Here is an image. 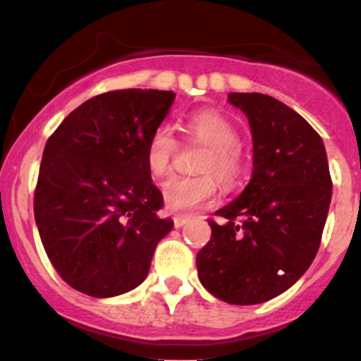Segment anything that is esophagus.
Wrapping results in <instances>:
<instances>
[{
  "instance_id": "1",
  "label": "esophagus",
  "mask_w": 361,
  "mask_h": 361,
  "mask_svg": "<svg viewBox=\"0 0 361 361\" xmlns=\"http://www.w3.org/2000/svg\"><path fill=\"white\" fill-rule=\"evenodd\" d=\"M186 221H188V217H186V215H176V217L173 219V222H175V227L185 226Z\"/></svg>"
}]
</instances>
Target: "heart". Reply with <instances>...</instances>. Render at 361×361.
I'll return each instance as SVG.
<instances>
[{
	"label": "heart",
	"mask_w": 361,
	"mask_h": 361,
	"mask_svg": "<svg viewBox=\"0 0 361 361\" xmlns=\"http://www.w3.org/2000/svg\"><path fill=\"white\" fill-rule=\"evenodd\" d=\"M186 137L207 146L197 171L198 176H171L163 185L164 204L173 212H186L209 202L222 186H233L243 175L244 163L239 147V132L233 120L217 110H198L185 118ZM178 151V140L166 126L156 127L146 142V164L154 178L171 169Z\"/></svg>",
	"instance_id": "heart-1"
}]
</instances>
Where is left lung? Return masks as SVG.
<instances>
[{
    "label": "left lung",
    "instance_id": "1",
    "mask_svg": "<svg viewBox=\"0 0 361 361\" xmlns=\"http://www.w3.org/2000/svg\"><path fill=\"white\" fill-rule=\"evenodd\" d=\"M250 120L252 175L244 192L207 219L212 235L197 270L212 295L234 305L280 295L316 258L331 204L321 135L297 111L261 93H229Z\"/></svg>",
    "mask_w": 361,
    "mask_h": 361
}]
</instances>
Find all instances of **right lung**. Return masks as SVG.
<instances>
[{"instance_id": "add662e5", "label": "right lung", "mask_w": 361, "mask_h": 361, "mask_svg": "<svg viewBox=\"0 0 361 361\" xmlns=\"http://www.w3.org/2000/svg\"><path fill=\"white\" fill-rule=\"evenodd\" d=\"M173 100V91H106L47 139L35 222L52 267L78 292L105 299L135 288L173 229L171 219L157 215L163 195L144 156Z\"/></svg>"}]
</instances>
